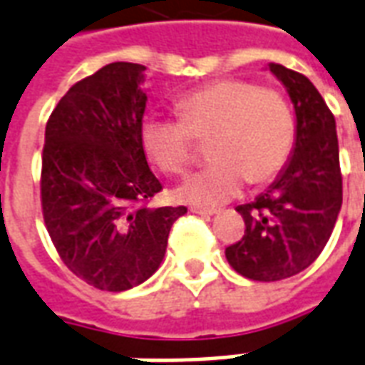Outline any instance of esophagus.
I'll return each instance as SVG.
<instances>
[{
  "instance_id": "1",
  "label": "esophagus",
  "mask_w": 365,
  "mask_h": 365,
  "mask_svg": "<svg viewBox=\"0 0 365 365\" xmlns=\"http://www.w3.org/2000/svg\"><path fill=\"white\" fill-rule=\"evenodd\" d=\"M191 212L193 215H201V217H212V215H217V210L215 209H203V207H191Z\"/></svg>"
}]
</instances>
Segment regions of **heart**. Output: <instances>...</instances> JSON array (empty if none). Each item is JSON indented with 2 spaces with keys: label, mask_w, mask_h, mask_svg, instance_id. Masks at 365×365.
I'll return each instance as SVG.
<instances>
[{
  "label": "heart",
  "mask_w": 365,
  "mask_h": 365,
  "mask_svg": "<svg viewBox=\"0 0 365 365\" xmlns=\"http://www.w3.org/2000/svg\"><path fill=\"white\" fill-rule=\"evenodd\" d=\"M180 120L147 118L141 125L145 153L170 175H183L195 160V141H209L215 164L178 190L182 201L203 207L226 203L245 182L261 185L284 170L296 145L290 102L272 86L220 79L175 102Z\"/></svg>",
  "instance_id": "b5f03b06"
}]
</instances>
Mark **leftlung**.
<instances>
[{
	"label": "left lung",
	"mask_w": 365,
	"mask_h": 365,
	"mask_svg": "<svg viewBox=\"0 0 365 365\" xmlns=\"http://www.w3.org/2000/svg\"><path fill=\"white\" fill-rule=\"evenodd\" d=\"M296 112L294 155L265 193L240 205L244 237L226 247L242 277L274 282L298 274L319 257L342 205V174L333 112L306 75L269 66Z\"/></svg>",
	"instance_id": "obj_1"
}]
</instances>
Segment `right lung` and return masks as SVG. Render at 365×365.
<instances>
[{"mask_svg":"<svg viewBox=\"0 0 365 365\" xmlns=\"http://www.w3.org/2000/svg\"><path fill=\"white\" fill-rule=\"evenodd\" d=\"M147 67L108 63L69 88L46 123L40 199L53 247L86 284L123 292L160 267L185 207L150 209L162 190L141 125Z\"/></svg>","mask_w":365,"mask_h":365,"instance_id":"1","label":"right lung"}]
</instances>
